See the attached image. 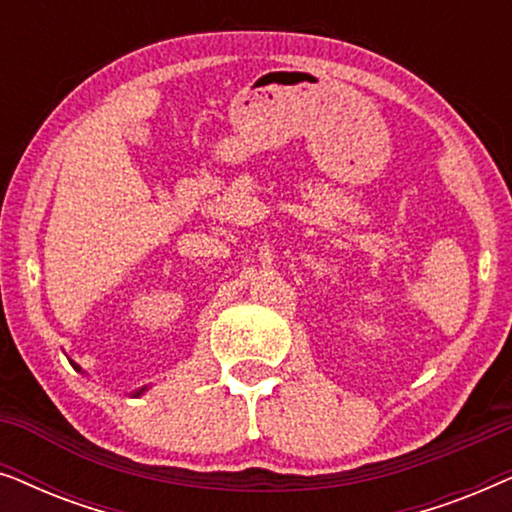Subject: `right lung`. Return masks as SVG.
<instances>
[{"label": "right lung", "mask_w": 512, "mask_h": 512, "mask_svg": "<svg viewBox=\"0 0 512 512\" xmlns=\"http://www.w3.org/2000/svg\"><path fill=\"white\" fill-rule=\"evenodd\" d=\"M69 363H72V366H74L76 370H81V366H76V363H74V361H69ZM144 391H146V387H142V389H137V391H135V394H132V396H135V398H137V396H142V394H144Z\"/></svg>", "instance_id": "obj_1"}]
</instances>
